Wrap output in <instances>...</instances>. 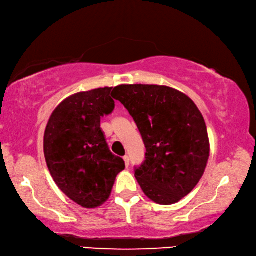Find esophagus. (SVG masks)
Returning <instances> with one entry per match:
<instances>
[{
  "mask_svg": "<svg viewBox=\"0 0 256 256\" xmlns=\"http://www.w3.org/2000/svg\"><path fill=\"white\" fill-rule=\"evenodd\" d=\"M123 160H124V162H125V165H126V168H128V166L130 165V157H128V155H125V156L123 157Z\"/></svg>",
  "mask_w": 256,
  "mask_h": 256,
  "instance_id": "34e87169",
  "label": "esophagus"
}]
</instances>
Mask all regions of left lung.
Instances as JSON below:
<instances>
[{"mask_svg": "<svg viewBox=\"0 0 256 256\" xmlns=\"http://www.w3.org/2000/svg\"><path fill=\"white\" fill-rule=\"evenodd\" d=\"M112 96L142 136L146 160L134 168L141 189L157 204L178 202L200 182L210 157L200 109L189 96L163 85H118Z\"/></svg>", "mask_w": 256, "mask_h": 256, "instance_id": "8db88e82", "label": "left lung"}]
</instances>
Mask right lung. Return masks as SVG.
Segmentation results:
<instances>
[{"label":"right lung","instance_id":"1","mask_svg":"<svg viewBox=\"0 0 256 256\" xmlns=\"http://www.w3.org/2000/svg\"><path fill=\"white\" fill-rule=\"evenodd\" d=\"M112 88L80 92L64 100L52 112L44 133V156L56 186L86 208L108 200L117 174L125 168L114 155L100 128L112 114Z\"/></svg>","mask_w":256,"mask_h":256}]
</instances>
